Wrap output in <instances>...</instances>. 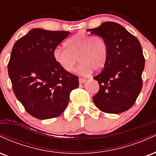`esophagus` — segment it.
I'll return each mask as SVG.
<instances>
[{
    "label": "esophagus",
    "instance_id": "esophagus-1",
    "mask_svg": "<svg viewBox=\"0 0 156 156\" xmlns=\"http://www.w3.org/2000/svg\"><path fill=\"white\" fill-rule=\"evenodd\" d=\"M85 81H86V79H84V78H79V83H83Z\"/></svg>",
    "mask_w": 156,
    "mask_h": 156
}]
</instances>
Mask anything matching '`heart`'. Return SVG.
Here are the masks:
<instances>
[{"instance_id":"1","label":"heart","mask_w":156,"mask_h":156,"mask_svg":"<svg viewBox=\"0 0 156 156\" xmlns=\"http://www.w3.org/2000/svg\"><path fill=\"white\" fill-rule=\"evenodd\" d=\"M65 45L67 48H55L53 57L66 72H73L78 61V72L83 76L89 75L92 70L99 72L105 66L108 44L101 36L78 33L68 39Z\"/></svg>"}]
</instances>
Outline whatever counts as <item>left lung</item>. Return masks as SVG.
<instances>
[{
  "instance_id": "obj_1",
  "label": "left lung",
  "mask_w": 156,
  "mask_h": 156,
  "mask_svg": "<svg viewBox=\"0 0 156 156\" xmlns=\"http://www.w3.org/2000/svg\"><path fill=\"white\" fill-rule=\"evenodd\" d=\"M87 31L104 38L108 49L105 66L93 78L100 87L93 101L105 113L124 112L133 106L142 88L141 75L145 61L140 42L114 22L103 23Z\"/></svg>"
}]
</instances>
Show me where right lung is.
<instances>
[{"label": "right lung", "instance_id": "add662e5", "mask_svg": "<svg viewBox=\"0 0 156 156\" xmlns=\"http://www.w3.org/2000/svg\"><path fill=\"white\" fill-rule=\"evenodd\" d=\"M69 31L35 28L14 44L8 73L16 98L32 117H58L67 108L71 91L79 86L78 76L55 62L53 51Z\"/></svg>", "mask_w": 156, "mask_h": 156}]
</instances>
